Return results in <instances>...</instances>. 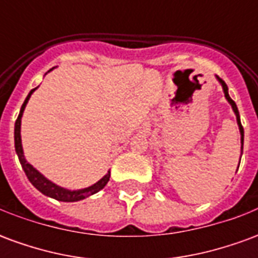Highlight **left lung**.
Listing matches in <instances>:
<instances>
[{
	"mask_svg": "<svg viewBox=\"0 0 258 258\" xmlns=\"http://www.w3.org/2000/svg\"><path fill=\"white\" fill-rule=\"evenodd\" d=\"M217 80L220 81V84H221L222 90H224V95H225V98H227V101L229 102V105L232 106V110L233 113H235V116H236V121H238V125H239V131H240V144H242V152L240 153H243V137H244V133H243V127H242V123H240V116H239V110L238 107H236V103L231 99V96H229V94H228V87L227 84L222 81L220 77H217ZM239 163H240V160H239ZM239 168V166H238Z\"/></svg>",
	"mask_w": 258,
	"mask_h": 258,
	"instance_id": "obj_1",
	"label": "left lung"
}]
</instances>
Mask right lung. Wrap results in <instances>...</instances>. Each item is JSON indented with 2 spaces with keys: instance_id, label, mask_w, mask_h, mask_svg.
<instances>
[{
  "instance_id": "1",
  "label": "right lung",
  "mask_w": 258,
  "mask_h": 258,
  "mask_svg": "<svg viewBox=\"0 0 258 258\" xmlns=\"http://www.w3.org/2000/svg\"><path fill=\"white\" fill-rule=\"evenodd\" d=\"M52 70V69H51ZM37 88L31 90L29 92V95L23 102V105L20 107V113L16 121H15V151H16V155L19 157V162L22 164V168L23 171L27 175V178L30 181L34 188L40 190L41 194H44L45 196H49L52 199H56L59 202H79V200H83L85 198H88L91 195L99 192L101 189L105 188V185L107 184V181L110 178V171H107L106 175H103L98 182H95L94 185H91L88 188H84V189H77V190H70L66 189V188H62L59 185L53 184L52 181H49L48 178H45L38 170L31 166L30 163H27L25 157V153H23V146H22V138H20V124H22V116H23V112H25V107L27 105V102L30 99L31 94L36 91Z\"/></svg>"
}]
</instances>
